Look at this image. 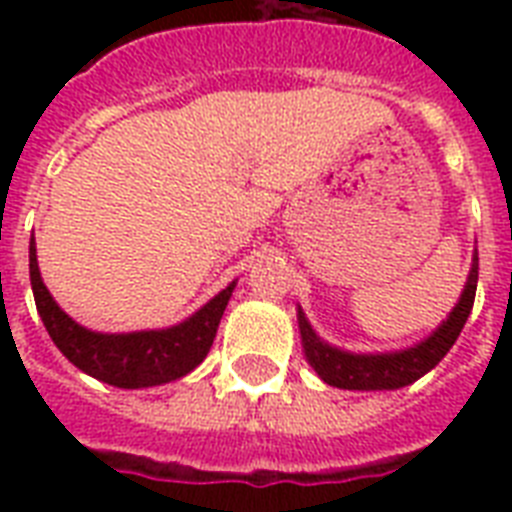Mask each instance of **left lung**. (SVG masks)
I'll list each match as a JSON object with an SVG mask.
<instances>
[{
  "mask_svg": "<svg viewBox=\"0 0 512 512\" xmlns=\"http://www.w3.org/2000/svg\"><path fill=\"white\" fill-rule=\"evenodd\" d=\"M476 287L478 252L473 255V268H470L465 292H462L460 303L454 305V311L449 313V319L428 340L417 342L414 348L396 350V353H348V350L332 348L313 332L311 324L305 321V313L297 311L305 358L321 380L342 390H396L412 385L422 374H428L457 342L470 311H473Z\"/></svg>",
  "mask_w": 512,
  "mask_h": 512,
  "instance_id": "8db88e82",
  "label": "left lung"
}]
</instances>
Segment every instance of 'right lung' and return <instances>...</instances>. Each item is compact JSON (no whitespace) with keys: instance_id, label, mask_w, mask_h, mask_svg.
Masks as SVG:
<instances>
[{"instance_id":"1","label":"right lung","mask_w":512,"mask_h":512,"mask_svg":"<svg viewBox=\"0 0 512 512\" xmlns=\"http://www.w3.org/2000/svg\"><path fill=\"white\" fill-rule=\"evenodd\" d=\"M28 273H31L36 311L60 353L84 374L108 382L114 388H151L193 372L207 358L215 342L217 324L223 319L225 305L236 287L228 284L220 295L212 297L201 311L177 327L130 332V335H100L68 319L52 300L39 276L34 236L28 244Z\"/></svg>"}]
</instances>
